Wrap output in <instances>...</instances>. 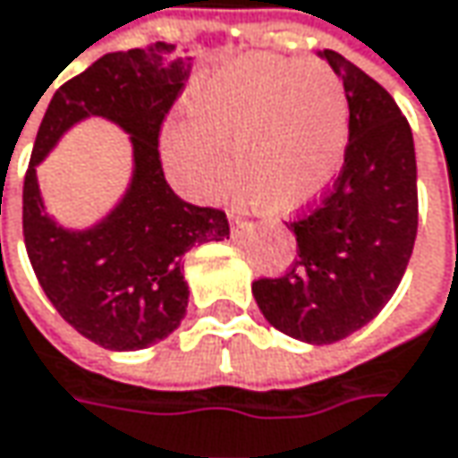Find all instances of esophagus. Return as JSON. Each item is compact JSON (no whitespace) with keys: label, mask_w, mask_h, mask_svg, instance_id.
<instances>
[{"label":"esophagus","mask_w":458,"mask_h":458,"mask_svg":"<svg viewBox=\"0 0 458 458\" xmlns=\"http://www.w3.org/2000/svg\"><path fill=\"white\" fill-rule=\"evenodd\" d=\"M232 224H237V226H242V224H244V221H242L240 216H234V214H232Z\"/></svg>","instance_id":"1"}]
</instances>
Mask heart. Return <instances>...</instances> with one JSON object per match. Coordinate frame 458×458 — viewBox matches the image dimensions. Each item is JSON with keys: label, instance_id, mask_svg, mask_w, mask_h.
<instances>
[{"label": "heart", "instance_id": "obj_1", "mask_svg": "<svg viewBox=\"0 0 458 458\" xmlns=\"http://www.w3.org/2000/svg\"><path fill=\"white\" fill-rule=\"evenodd\" d=\"M191 126L172 128L167 162L198 198L232 177L265 214H293L327 191L348 141V98L317 61L250 56L200 81L188 100Z\"/></svg>", "mask_w": 458, "mask_h": 458}]
</instances>
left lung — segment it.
<instances>
[{
    "label": "left lung",
    "mask_w": 458,
    "mask_h": 458,
    "mask_svg": "<svg viewBox=\"0 0 458 458\" xmlns=\"http://www.w3.org/2000/svg\"><path fill=\"white\" fill-rule=\"evenodd\" d=\"M348 98V147L340 174L288 226L293 263L252 284L276 330L327 345L360 330L400 286L418 234V165L394 98L335 51H322Z\"/></svg>",
    "instance_id": "left-lung-1"
}]
</instances>
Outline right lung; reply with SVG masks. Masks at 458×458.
Returning a JSON list of instances; mask_svg holds the SVG:
<instances>
[{"label":"right lung","mask_w":458,"mask_h":458,"mask_svg":"<svg viewBox=\"0 0 458 458\" xmlns=\"http://www.w3.org/2000/svg\"><path fill=\"white\" fill-rule=\"evenodd\" d=\"M191 77L172 43L105 54L54 92L40 121L22 185V237L56 311L107 351H141L185 317L182 255L200 242L229 240L221 208L174 195L159 159V131ZM103 114L131 133L134 177L124 200L84 233L58 227L42 208L34 167L60 133Z\"/></svg>","instance_id":"1"}]
</instances>
